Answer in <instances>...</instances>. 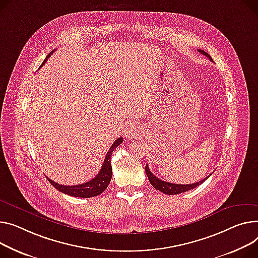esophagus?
I'll list each match as a JSON object with an SVG mask.
<instances>
[{"label":"esophagus","instance_id":"34e87169","mask_svg":"<svg viewBox=\"0 0 258 258\" xmlns=\"http://www.w3.org/2000/svg\"><path fill=\"white\" fill-rule=\"evenodd\" d=\"M137 133H138V130L136 128L135 125L131 124L127 126L126 131H125V136L128 137V138H132V137H134L135 135H137Z\"/></svg>","mask_w":258,"mask_h":258}]
</instances>
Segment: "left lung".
<instances>
[{
	"instance_id": "8db88e82",
	"label": "left lung",
	"mask_w": 258,
	"mask_h": 258,
	"mask_svg": "<svg viewBox=\"0 0 258 258\" xmlns=\"http://www.w3.org/2000/svg\"><path fill=\"white\" fill-rule=\"evenodd\" d=\"M198 51H200V53L204 56H207L210 60H212L211 56L207 53V51H204L202 49H198ZM145 171H146V174H147V177L151 183V185L156 188V190L164 193V194H167V195H176V194H180V193H184L186 191H190L192 190V188H195L196 186L200 185L205 179L204 178L198 182H195V183H192V184H177V183H171V182H167V181H164L160 178H158L156 175H153L151 173V171L149 170V167L148 165L146 164L145 166Z\"/></svg>"
}]
</instances>
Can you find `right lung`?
<instances>
[{
  "label": "right lung",
  "instance_id": "add662e5",
  "mask_svg": "<svg viewBox=\"0 0 258 258\" xmlns=\"http://www.w3.org/2000/svg\"><path fill=\"white\" fill-rule=\"evenodd\" d=\"M53 54V51H50L48 54V56L44 59V61L42 62L41 66H43V64L46 62L47 58ZM40 66V67H41ZM123 142V138H118L117 140H115V142L112 144V146L110 147V149L108 150L106 158L104 161V164H102L101 169L99 170L98 174L92 178L91 180L82 183V184H76V185H63V184H59L58 182H55L51 179H49L48 177L47 180L50 182V184L55 186L58 191L67 194L70 196H74V197H80V198H90V197H95L99 194H101L104 192L106 188L108 187V185L110 184L111 178H112V165H111V156L114 151V149L119 146Z\"/></svg>",
  "mask_w": 258,
  "mask_h": 258
}]
</instances>
